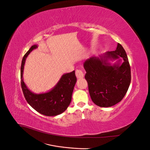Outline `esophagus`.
Segmentation results:
<instances>
[{
    "label": "esophagus",
    "instance_id": "1",
    "mask_svg": "<svg viewBox=\"0 0 150 150\" xmlns=\"http://www.w3.org/2000/svg\"><path fill=\"white\" fill-rule=\"evenodd\" d=\"M76 76L78 79H81V78H83L84 77V73L81 70L77 69L76 71Z\"/></svg>",
    "mask_w": 150,
    "mask_h": 150
}]
</instances>
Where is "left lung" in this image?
Masks as SVG:
<instances>
[{
    "label": "left lung",
    "instance_id": "left-lung-1",
    "mask_svg": "<svg viewBox=\"0 0 150 150\" xmlns=\"http://www.w3.org/2000/svg\"><path fill=\"white\" fill-rule=\"evenodd\" d=\"M115 60L117 61L113 65L108 61ZM84 68L91 98L97 106H114L125 97L131 83V69L126 51L120 44L114 51L86 59Z\"/></svg>",
    "mask_w": 150,
    "mask_h": 150
}]
</instances>
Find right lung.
Returning a JSON list of instances; mask_svg holds the SVG:
<instances>
[{"label": "right lung", "mask_w": 150, "mask_h": 150, "mask_svg": "<svg viewBox=\"0 0 150 150\" xmlns=\"http://www.w3.org/2000/svg\"><path fill=\"white\" fill-rule=\"evenodd\" d=\"M38 47L33 45L23 57L21 67V87L24 96L29 105L35 111L47 116L60 115L66 110L71 103L77 78L75 71L64 74L57 84L49 91L41 94H35L28 88L23 79L25 62L30 52Z\"/></svg>", "instance_id": "1"}]
</instances>
